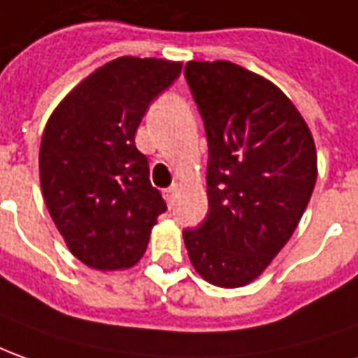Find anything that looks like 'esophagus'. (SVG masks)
I'll list each match as a JSON object with an SVG mask.
<instances>
[{
	"instance_id": "obj_1",
	"label": "esophagus",
	"mask_w": 358,
	"mask_h": 358,
	"mask_svg": "<svg viewBox=\"0 0 358 358\" xmlns=\"http://www.w3.org/2000/svg\"><path fill=\"white\" fill-rule=\"evenodd\" d=\"M177 191H179V185H177V183H173V185H171V187H167V189H165V191H164L165 201H167V203H169V204H173L175 194H177Z\"/></svg>"
}]
</instances>
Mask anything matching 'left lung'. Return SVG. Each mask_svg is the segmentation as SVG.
Wrapping results in <instances>:
<instances>
[{"instance_id":"obj_1","label":"left lung","mask_w":358,"mask_h":358,"mask_svg":"<svg viewBox=\"0 0 358 358\" xmlns=\"http://www.w3.org/2000/svg\"><path fill=\"white\" fill-rule=\"evenodd\" d=\"M185 80L208 140V212L183 230L210 285L243 287L285 248L317 175L310 128L271 81L231 62H189Z\"/></svg>"}]
</instances>
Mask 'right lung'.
I'll list each match as a JSON object with an SVG mask.
<instances>
[{
    "instance_id": "add662e5",
    "label": "right lung",
    "mask_w": 358,
    "mask_h": 358,
    "mask_svg": "<svg viewBox=\"0 0 358 358\" xmlns=\"http://www.w3.org/2000/svg\"><path fill=\"white\" fill-rule=\"evenodd\" d=\"M179 62L122 56L93 71L52 113L41 142V185L70 251L91 268L132 267L167 210L134 136Z\"/></svg>"
}]
</instances>
